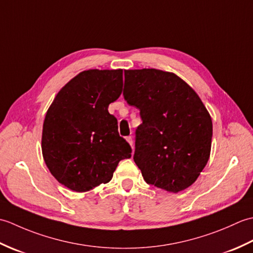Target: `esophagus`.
Here are the masks:
<instances>
[{
  "label": "esophagus",
  "instance_id": "esophagus-1",
  "mask_svg": "<svg viewBox=\"0 0 253 253\" xmlns=\"http://www.w3.org/2000/svg\"><path fill=\"white\" fill-rule=\"evenodd\" d=\"M126 140L128 141V143H129L130 144V146H131V148H133V142H132V138L129 136V137H127L126 138Z\"/></svg>",
  "mask_w": 253,
  "mask_h": 253
}]
</instances>
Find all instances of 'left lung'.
Returning a JSON list of instances; mask_svg holds the SVG:
<instances>
[{"mask_svg": "<svg viewBox=\"0 0 253 253\" xmlns=\"http://www.w3.org/2000/svg\"><path fill=\"white\" fill-rule=\"evenodd\" d=\"M123 95L140 111L133 161L143 179L174 193L191 186L208 163L213 132L195 90L173 73L129 69Z\"/></svg>", "mask_w": 253, "mask_h": 253, "instance_id": "left-lung-1", "label": "left lung"}]
</instances>
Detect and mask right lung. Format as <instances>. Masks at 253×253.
<instances>
[{
  "label": "right lung",
  "mask_w": 253,
  "mask_h": 253,
  "mask_svg": "<svg viewBox=\"0 0 253 253\" xmlns=\"http://www.w3.org/2000/svg\"><path fill=\"white\" fill-rule=\"evenodd\" d=\"M123 90L122 69H89L60 90L46 112L42 155L51 174L68 189L84 192L109 182L131 148L107 109Z\"/></svg>",
  "instance_id": "add662e5"
}]
</instances>
